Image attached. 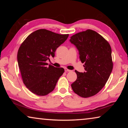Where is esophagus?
<instances>
[{
  "instance_id": "obj_1",
  "label": "esophagus",
  "mask_w": 128,
  "mask_h": 128,
  "mask_svg": "<svg viewBox=\"0 0 128 128\" xmlns=\"http://www.w3.org/2000/svg\"><path fill=\"white\" fill-rule=\"evenodd\" d=\"M65 71H66V72H70V70H69V69L66 68V69H65Z\"/></svg>"
}]
</instances>
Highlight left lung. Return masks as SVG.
<instances>
[{
	"label": "left lung",
	"instance_id": "obj_1",
	"mask_svg": "<svg viewBox=\"0 0 128 128\" xmlns=\"http://www.w3.org/2000/svg\"><path fill=\"white\" fill-rule=\"evenodd\" d=\"M70 42L78 50L85 70L84 73L75 70L77 78L71 87L83 98L94 96L104 86L112 72L111 46L102 36L90 29L72 36Z\"/></svg>",
	"mask_w": 128,
	"mask_h": 128
}]
</instances>
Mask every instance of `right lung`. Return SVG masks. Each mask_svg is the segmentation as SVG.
<instances>
[{"label":"right lung","mask_w":128,"mask_h":128,"mask_svg":"<svg viewBox=\"0 0 128 128\" xmlns=\"http://www.w3.org/2000/svg\"><path fill=\"white\" fill-rule=\"evenodd\" d=\"M69 34H59L42 29L27 36L17 52V62L24 85L33 94L44 96L52 92L62 68L46 62L55 56L56 50L66 40Z\"/></svg>","instance_id":"1"}]
</instances>
